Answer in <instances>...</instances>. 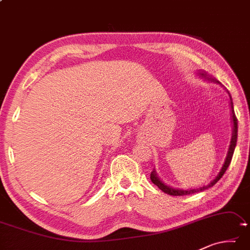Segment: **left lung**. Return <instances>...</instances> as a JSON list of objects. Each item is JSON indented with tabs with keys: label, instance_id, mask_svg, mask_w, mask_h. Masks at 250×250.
Returning a JSON list of instances; mask_svg holds the SVG:
<instances>
[{
	"label": "left lung",
	"instance_id": "obj_1",
	"mask_svg": "<svg viewBox=\"0 0 250 250\" xmlns=\"http://www.w3.org/2000/svg\"><path fill=\"white\" fill-rule=\"evenodd\" d=\"M200 77H203L205 79H207V80H210V81H216L215 79H212L211 77H209V75L206 73V72H199ZM228 92V91H227ZM229 94V92H228ZM229 98H230V106H231V119H232V124H233V131H232V138H231V141H230V146H229V150H228V154H227V158H226V161L223 166V168H221L220 172L218 173L217 177L213 179L210 184L207 185V186H204V187H201L199 189H190V190H182V189H175L172 187H170V186H167L166 184H164L159 178H158L157 173H156V170H152L151 175H150V179H151L152 184H154L157 186L158 188L161 189L162 191L168 193L170 196H186V195H192V193L195 192H199V191H204V190L208 189L212 187L213 185L216 184V182L220 179L221 177L224 176V173L226 172V170L228 169L229 165H230L231 159H232V156H233V151H235V148H236V144H237V136H238V122H237V118L235 116V112H233V105H232V100H231V97L230 94H229Z\"/></svg>",
	"mask_w": 250,
	"mask_h": 250
}]
</instances>
